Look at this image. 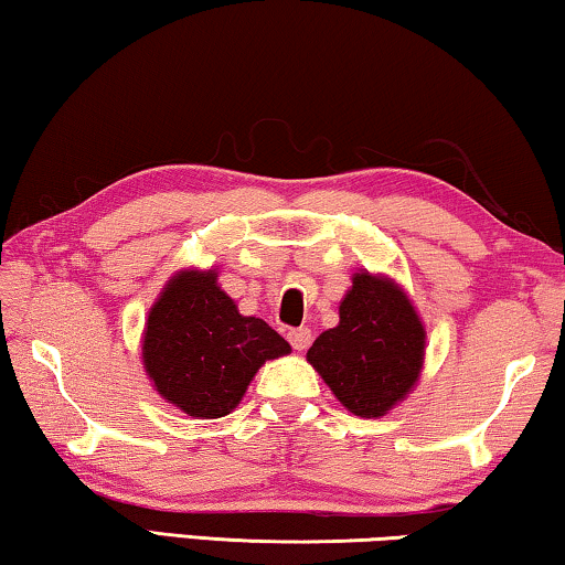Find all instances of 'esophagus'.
<instances>
[{
    "label": "esophagus",
    "instance_id": "34e87169",
    "mask_svg": "<svg viewBox=\"0 0 565 565\" xmlns=\"http://www.w3.org/2000/svg\"><path fill=\"white\" fill-rule=\"evenodd\" d=\"M288 341L295 351H306L312 341L310 328H292V331L288 333Z\"/></svg>",
    "mask_w": 565,
    "mask_h": 565
}]
</instances>
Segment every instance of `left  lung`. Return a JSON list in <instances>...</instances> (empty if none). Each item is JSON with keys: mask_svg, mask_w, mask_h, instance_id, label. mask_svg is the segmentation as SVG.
<instances>
[{"mask_svg": "<svg viewBox=\"0 0 565 565\" xmlns=\"http://www.w3.org/2000/svg\"><path fill=\"white\" fill-rule=\"evenodd\" d=\"M427 328L409 295L388 275L359 270L338 306V326L320 333L308 363L345 409L386 416L419 384Z\"/></svg>", "mask_w": 565, "mask_h": 565, "instance_id": "left-lung-1", "label": "left lung"}]
</instances>
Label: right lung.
<instances>
[{"mask_svg":"<svg viewBox=\"0 0 565 565\" xmlns=\"http://www.w3.org/2000/svg\"><path fill=\"white\" fill-rule=\"evenodd\" d=\"M292 349L263 318L242 316L216 267H181L146 318L141 361L153 392L192 419L227 416L265 361Z\"/></svg>","mask_w":565,"mask_h":565,"instance_id":"right-lung-1","label":"right lung"}]
</instances>
